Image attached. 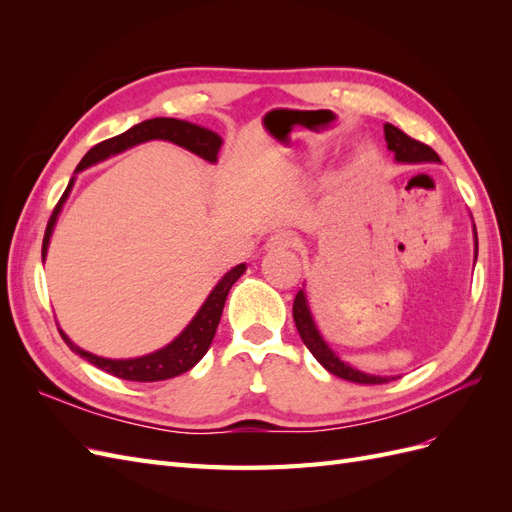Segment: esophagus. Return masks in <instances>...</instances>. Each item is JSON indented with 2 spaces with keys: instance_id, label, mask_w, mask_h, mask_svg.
Returning <instances> with one entry per match:
<instances>
[{
  "instance_id": "esophagus-1",
  "label": "esophagus",
  "mask_w": 512,
  "mask_h": 512,
  "mask_svg": "<svg viewBox=\"0 0 512 512\" xmlns=\"http://www.w3.org/2000/svg\"><path fill=\"white\" fill-rule=\"evenodd\" d=\"M297 245H299V237L290 230L275 232V235L267 241L269 250H288V247H297Z\"/></svg>"
}]
</instances>
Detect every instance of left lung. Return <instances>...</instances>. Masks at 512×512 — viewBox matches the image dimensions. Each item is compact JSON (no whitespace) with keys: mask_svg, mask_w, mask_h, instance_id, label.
<instances>
[{"mask_svg":"<svg viewBox=\"0 0 512 512\" xmlns=\"http://www.w3.org/2000/svg\"><path fill=\"white\" fill-rule=\"evenodd\" d=\"M384 138H386V145L395 153V160L397 162H404V164H423V162H440L438 153L433 151L429 145L425 143H418L414 138H410L406 132H401L399 128L391 126V123H384ZM474 243L478 247L476 241V228H474ZM292 318L294 324H297V331L303 339V344L309 348L316 356V361L331 371L333 376L337 378H344L348 382H356V384H384V382H391L395 378H384V376H371V374H363V371L350 367L348 363H344L339 356L327 346L324 342L322 335L316 329V322L312 318V312H309V303L305 292L299 290L297 297H294L292 303Z\"/></svg>","mask_w":512,"mask_h":512,"instance_id":"left-lung-1","label":"left lung"}]
</instances>
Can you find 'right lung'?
<instances>
[{
	"mask_svg": "<svg viewBox=\"0 0 512 512\" xmlns=\"http://www.w3.org/2000/svg\"><path fill=\"white\" fill-rule=\"evenodd\" d=\"M156 138L188 149L207 162L218 160V151L222 147L220 134H215L207 128H200V126H196V123L173 119V117H156V119H147L143 123H136V126L130 128L128 132L108 138V141H102L96 147H91L83 156V160L79 162V166H76V173H81V170L94 166L106 158L117 156V153L126 151L138 143L156 141ZM72 185H74V177L70 179L66 192L61 194L59 203L55 205L49 224H46L44 241H42V260L46 258V250H49V241L53 235L57 215H59L61 207H64ZM243 271H245V265H237L235 269H230L218 282V286L211 290L203 307L198 309V314L192 318L188 327L179 333V337H175L173 342L160 348L158 352L138 356V359H104V356L91 354L76 344H72L70 337L61 329H59V333H61V337H64V342L70 346L72 352H76L91 365H96L121 380L160 382V380L175 378L179 374H185L188 369H192L207 354V350L213 342V335H215V331H218L228 290L243 275Z\"/></svg>",
	"mask_w": 512,
	"mask_h": 512,
	"instance_id": "obj_1",
	"label": "right lung"
}]
</instances>
